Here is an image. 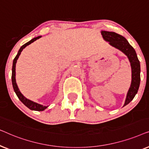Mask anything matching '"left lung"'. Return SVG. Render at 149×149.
Instances as JSON below:
<instances>
[{
	"mask_svg": "<svg viewBox=\"0 0 149 149\" xmlns=\"http://www.w3.org/2000/svg\"><path fill=\"white\" fill-rule=\"evenodd\" d=\"M102 35L106 41L109 42L111 45L121 50L124 53L131 63L132 66V83L128 91L124 106L127 105L131 102L138 92L140 83V65L136 55V51L130 45L129 42L123 36L113 32L102 31ZM123 106V107H124Z\"/></svg>",
	"mask_w": 149,
	"mask_h": 149,
	"instance_id": "1",
	"label": "left lung"
}]
</instances>
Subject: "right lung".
<instances>
[{
  "instance_id": "add662e5",
  "label": "right lung",
  "mask_w": 149,
  "mask_h": 149,
  "mask_svg": "<svg viewBox=\"0 0 149 149\" xmlns=\"http://www.w3.org/2000/svg\"><path fill=\"white\" fill-rule=\"evenodd\" d=\"M41 37V36H37V37L32 38L31 40H30L29 42H26V44H24V45H22L21 47H20L19 50L18 51V53L17 54V56H15V58H14L13 60V66H12V76H11V79H12V85H13V87L14 91L17 95V96L18 97V98L20 100V101L22 102V103L24 104V105L26 106L28 109H30V110H34V111H42L45 110V109H47V107H45V106L40 105L39 104H37L36 102H34L30 100H28L22 94L21 92H20L19 89H18V87L17 84H16V81H15V64L16 62H17V60L19 58L20 54H21L22 51L23 50V49H24L26 47V46H28V45L31 44L32 42H33L34 41H35L36 40L38 39V38Z\"/></svg>"
}]
</instances>
